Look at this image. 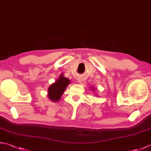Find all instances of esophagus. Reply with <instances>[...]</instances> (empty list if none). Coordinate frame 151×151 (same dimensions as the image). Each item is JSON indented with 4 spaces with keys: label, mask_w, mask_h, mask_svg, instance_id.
Here are the masks:
<instances>
[{
    "label": "esophagus",
    "mask_w": 151,
    "mask_h": 151,
    "mask_svg": "<svg viewBox=\"0 0 151 151\" xmlns=\"http://www.w3.org/2000/svg\"><path fill=\"white\" fill-rule=\"evenodd\" d=\"M82 77H78V78H77V81H78V82H79V83H82Z\"/></svg>",
    "instance_id": "1"
}]
</instances>
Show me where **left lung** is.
<instances>
[{
    "mask_svg": "<svg viewBox=\"0 0 151 151\" xmlns=\"http://www.w3.org/2000/svg\"><path fill=\"white\" fill-rule=\"evenodd\" d=\"M91 91H95V87H93V86H91Z\"/></svg>",
    "mask_w": 151,
    "mask_h": 151,
    "instance_id": "8db88e82",
    "label": "left lung"
}]
</instances>
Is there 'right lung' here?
<instances>
[{"label":"right lung","instance_id":"obj_1","mask_svg":"<svg viewBox=\"0 0 151 151\" xmlns=\"http://www.w3.org/2000/svg\"><path fill=\"white\" fill-rule=\"evenodd\" d=\"M69 84V79L65 78L63 75H60V77L56 80V82L52 83L48 88V99L54 102L60 100L61 97L65 91L67 86Z\"/></svg>","mask_w":151,"mask_h":151}]
</instances>
